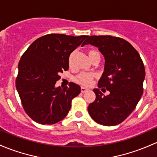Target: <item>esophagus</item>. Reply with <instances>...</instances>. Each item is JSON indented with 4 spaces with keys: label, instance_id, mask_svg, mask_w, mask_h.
<instances>
[{
    "label": "esophagus",
    "instance_id": "34e87169",
    "mask_svg": "<svg viewBox=\"0 0 157 157\" xmlns=\"http://www.w3.org/2000/svg\"><path fill=\"white\" fill-rule=\"evenodd\" d=\"M81 92L82 93H84V92H86L88 91H89V89H87V88H85V87H81Z\"/></svg>",
    "mask_w": 157,
    "mask_h": 157
}]
</instances>
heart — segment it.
<instances>
[{
  "label": "heart",
  "mask_w": 157,
  "mask_h": 157,
  "mask_svg": "<svg viewBox=\"0 0 157 157\" xmlns=\"http://www.w3.org/2000/svg\"><path fill=\"white\" fill-rule=\"evenodd\" d=\"M88 54H89V59L91 61L94 62V60L97 59H101V54L100 52L97 50L91 49L88 51ZM71 59H69L70 63ZM95 77V75L93 73H87V72H81V73L78 74V75H75L74 77L73 80L74 81L77 83L80 84V85L84 86H87L91 84V82L93 80V79Z\"/></svg>",
  "instance_id": "1"
}]
</instances>
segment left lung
<instances>
[{
    "label": "left lung",
    "instance_id": "8db88e82",
    "mask_svg": "<svg viewBox=\"0 0 157 157\" xmlns=\"http://www.w3.org/2000/svg\"><path fill=\"white\" fill-rule=\"evenodd\" d=\"M88 44L98 47L104 56V72L98 86L110 92L105 96L99 89H94L96 98L89 105L88 111L100 124H119L135 109L142 97L145 77L144 63L136 50L121 38L91 36L82 45Z\"/></svg>",
    "mask_w": 157,
    "mask_h": 157
}]
</instances>
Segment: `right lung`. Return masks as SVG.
Wrapping results in <instances>:
<instances>
[{"label":"right lung","mask_w":157,"mask_h":157,"mask_svg":"<svg viewBox=\"0 0 157 157\" xmlns=\"http://www.w3.org/2000/svg\"><path fill=\"white\" fill-rule=\"evenodd\" d=\"M89 36L51 33L39 38L26 50L18 63L16 89L25 113L41 124H53L69 112L80 86L55 88L60 73L68 70L70 54Z\"/></svg>","instance_id":"right-lung-1"}]
</instances>
